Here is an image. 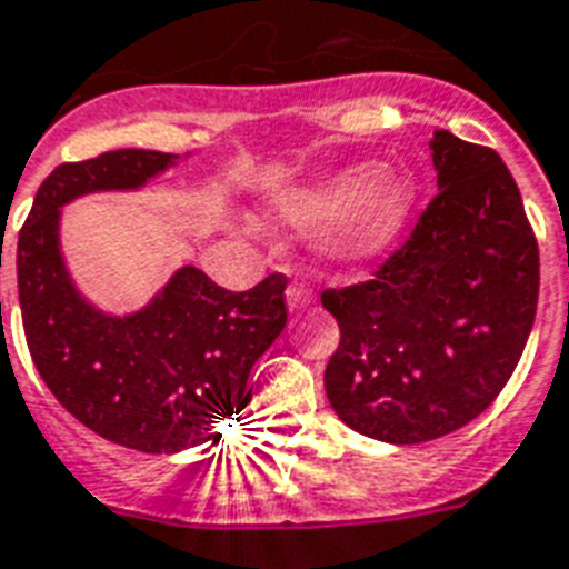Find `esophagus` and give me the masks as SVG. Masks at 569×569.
I'll use <instances>...</instances> for the list:
<instances>
[{
  "mask_svg": "<svg viewBox=\"0 0 569 569\" xmlns=\"http://www.w3.org/2000/svg\"><path fill=\"white\" fill-rule=\"evenodd\" d=\"M284 297H288V309L290 311H300L306 306L315 302V293H311L309 284H302V281H290L288 290H284Z\"/></svg>",
  "mask_w": 569,
  "mask_h": 569,
  "instance_id": "obj_1",
  "label": "esophagus"
}]
</instances>
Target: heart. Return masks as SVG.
<instances>
[{"label":"heart","instance_id":"obj_1","mask_svg":"<svg viewBox=\"0 0 569 569\" xmlns=\"http://www.w3.org/2000/svg\"><path fill=\"white\" fill-rule=\"evenodd\" d=\"M417 203V179L411 170L353 168L336 170L320 182L288 191L276 209L293 228L323 230V251L336 263H366L399 239Z\"/></svg>","mask_w":569,"mask_h":569}]
</instances>
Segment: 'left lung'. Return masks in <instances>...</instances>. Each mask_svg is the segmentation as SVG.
<instances>
[{"mask_svg":"<svg viewBox=\"0 0 569 569\" xmlns=\"http://www.w3.org/2000/svg\"><path fill=\"white\" fill-rule=\"evenodd\" d=\"M438 194L375 279L323 290L341 341L323 387L341 422L387 443L443 438L480 417L531 336L540 251L501 156L429 140Z\"/></svg>","mask_w":569,"mask_h":569,"instance_id":"left-lung-1","label":"left lung"}]
</instances>
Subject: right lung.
<instances>
[{
  "label": "right lung",
  "instance_id": "obj_1",
  "mask_svg": "<svg viewBox=\"0 0 569 569\" xmlns=\"http://www.w3.org/2000/svg\"><path fill=\"white\" fill-rule=\"evenodd\" d=\"M177 158L113 149L59 164L17 239V290L38 375L87 429L164 456L221 438V422L249 401L251 366L288 323L281 272L233 293L182 267L131 315H107L77 290L59 246L62 207L96 191L143 188Z\"/></svg>",
  "mask_w": 569,
  "mask_h": 569
}]
</instances>
